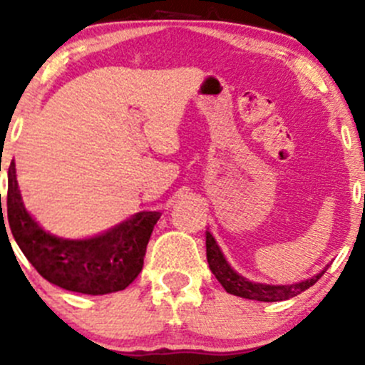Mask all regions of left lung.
I'll list each match as a JSON object with an SVG mask.
<instances>
[{"mask_svg":"<svg viewBox=\"0 0 365 365\" xmlns=\"http://www.w3.org/2000/svg\"><path fill=\"white\" fill-rule=\"evenodd\" d=\"M365 200V197H364ZM206 259H208L210 270L215 275L217 281L222 284V288L226 289L231 295H237L242 298H249V300H257V302H281L288 300V298L300 295L302 292H305L307 288H311L316 281L323 275L322 274L314 275L312 279L307 281L297 282V284H288V286H270V284H261V282H251L245 277L238 275L233 268L227 264L226 257L220 252L219 245H217L215 238L206 231Z\"/></svg>","mask_w":365,"mask_h":365,"instance_id":"obj_1","label":"left lung"}]
</instances>
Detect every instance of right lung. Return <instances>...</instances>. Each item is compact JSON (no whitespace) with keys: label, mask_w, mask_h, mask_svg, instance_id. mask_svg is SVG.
Returning <instances> with one entry per match:
<instances>
[{"label":"right lung","mask_w":365,"mask_h":365,"mask_svg":"<svg viewBox=\"0 0 365 365\" xmlns=\"http://www.w3.org/2000/svg\"><path fill=\"white\" fill-rule=\"evenodd\" d=\"M0 212V226H5V213L17 245L43 279L84 295H106L127 288L143 270L146 245L160 219L159 212H139L98 237L86 240L56 238L46 233L26 212L17 187L16 162L9 168V194Z\"/></svg>","instance_id":"1"}]
</instances>
